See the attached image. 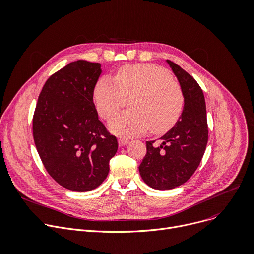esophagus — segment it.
I'll list each match as a JSON object with an SVG mask.
<instances>
[{
  "label": "esophagus",
  "mask_w": 254,
  "mask_h": 254,
  "mask_svg": "<svg viewBox=\"0 0 254 254\" xmlns=\"http://www.w3.org/2000/svg\"><path fill=\"white\" fill-rule=\"evenodd\" d=\"M127 143H128V141L127 139H120V140H118V144H120L121 147L126 146Z\"/></svg>",
  "instance_id": "obj_1"
}]
</instances>
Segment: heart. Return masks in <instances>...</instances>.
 <instances>
[{
	"mask_svg": "<svg viewBox=\"0 0 254 254\" xmlns=\"http://www.w3.org/2000/svg\"><path fill=\"white\" fill-rule=\"evenodd\" d=\"M94 100L104 120L112 118L128 101L129 110L115 116L108 126L120 137L139 136L149 128L153 133L165 132L178 122L184 107L180 84L153 64L124 66L115 81L103 76L96 84Z\"/></svg>",
	"mask_w": 254,
	"mask_h": 254,
	"instance_id": "1",
	"label": "heart"
}]
</instances>
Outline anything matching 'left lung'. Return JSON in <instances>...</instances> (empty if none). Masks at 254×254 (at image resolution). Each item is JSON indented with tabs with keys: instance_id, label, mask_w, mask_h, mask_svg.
Returning a JSON list of instances; mask_svg holds the SVG:
<instances>
[{
	"instance_id": "8db88e82",
	"label": "left lung",
	"mask_w": 254,
	"mask_h": 254,
	"mask_svg": "<svg viewBox=\"0 0 254 254\" xmlns=\"http://www.w3.org/2000/svg\"><path fill=\"white\" fill-rule=\"evenodd\" d=\"M179 80L184 108L178 122L159 140L146 142L147 153L139 166L143 181L151 188L170 190L187 182L203 157L208 141L206 105L197 81L171 60H166Z\"/></svg>"
}]
</instances>
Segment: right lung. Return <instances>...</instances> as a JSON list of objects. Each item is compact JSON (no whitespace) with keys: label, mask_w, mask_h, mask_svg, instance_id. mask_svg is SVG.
Here are the masks:
<instances>
[{"label":"right lung","mask_w":254,"mask_h":254,"mask_svg":"<svg viewBox=\"0 0 254 254\" xmlns=\"http://www.w3.org/2000/svg\"><path fill=\"white\" fill-rule=\"evenodd\" d=\"M101 72L100 63L67 64L46 81L33 115V139L45 168L62 187L75 192L103 183L118 148L94 104Z\"/></svg>","instance_id":"right-lung-1"}]
</instances>
